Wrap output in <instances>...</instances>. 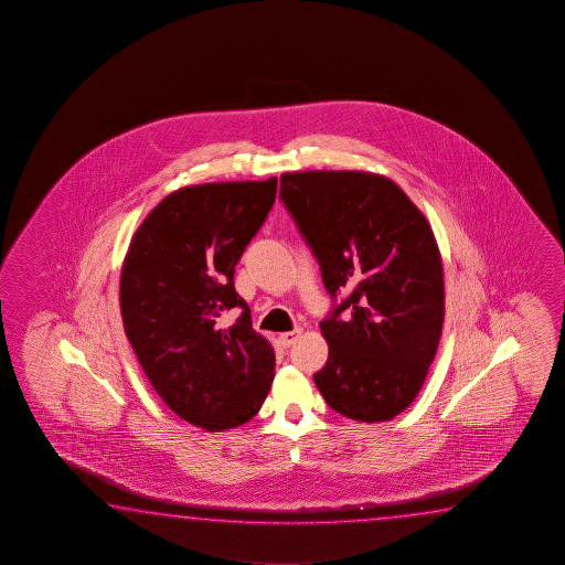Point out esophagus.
<instances>
[{
	"label": "esophagus",
	"instance_id": "esophagus-1",
	"mask_svg": "<svg viewBox=\"0 0 565 565\" xmlns=\"http://www.w3.org/2000/svg\"><path fill=\"white\" fill-rule=\"evenodd\" d=\"M302 334V330L297 328V330H292V332H282V334L278 335V340H280V344L288 348V345L295 344L298 340V335Z\"/></svg>",
	"mask_w": 565,
	"mask_h": 565
}]
</instances>
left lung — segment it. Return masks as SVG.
<instances>
[{"mask_svg": "<svg viewBox=\"0 0 565 565\" xmlns=\"http://www.w3.org/2000/svg\"><path fill=\"white\" fill-rule=\"evenodd\" d=\"M280 200L330 297L345 295L320 322L328 362L316 387L344 417L390 422L422 392L443 330L445 278L429 221L380 173H282Z\"/></svg>", "mask_w": 565, "mask_h": 565, "instance_id": "left-lung-1", "label": "left lung"}]
</instances>
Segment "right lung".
Wrapping results in <instances>:
<instances>
[{
	"label": "right lung",
	"mask_w": 565,
	"mask_h": 565,
	"mask_svg": "<svg viewBox=\"0 0 565 565\" xmlns=\"http://www.w3.org/2000/svg\"><path fill=\"white\" fill-rule=\"evenodd\" d=\"M275 198L277 178L180 188L146 215L120 273L126 338L143 373L175 415L210 433L250 422L275 377V350L233 287ZM235 306L244 315L225 329L220 318Z\"/></svg>",
	"instance_id": "obj_1"
}]
</instances>
